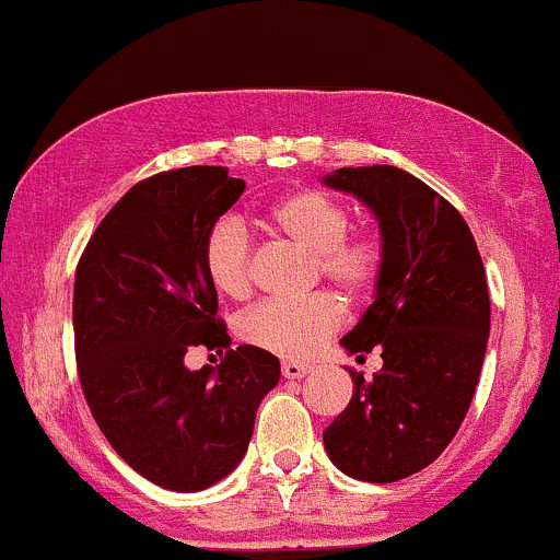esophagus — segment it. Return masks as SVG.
<instances>
[{"mask_svg":"<svg viewBox=\"0 0 560 560\" xmlns=\"http://www.w3.org/2000/svg\"><path fill=\"white\" fill-rule=\"evenodd\" d=\"M282 375L285 378H304V375L312 373V364H304V362H296V360H285L282 362Z\"/></svg>","mask_w":560,"mask_h":560,"instance_id":"obj_1","label":"esophagus"}]
</instances>
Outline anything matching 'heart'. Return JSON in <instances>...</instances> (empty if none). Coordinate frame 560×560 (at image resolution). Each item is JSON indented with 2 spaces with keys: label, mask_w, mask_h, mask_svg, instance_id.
<instances>
[{
  "label": "heart",
  "mask_w": 560,
  "mask_h": 560,
  "mask_svg": "<svg viewBox=\"0 0 560 560\" xmlns=\"http://www.w3.org/2000/svg\"><path fill=\"white\" fill-rule=\"evenodd\" d=\"M275 230L314 254L317 272L347 296H368L386 267V246L373 232L351 235L349 209L330 192L301 187L269 209ZM203 269L222 296L246 299L254 288V243L237 217H219L206 232ZM343 310L330 293L301 301H264L246 312L237 332L250 347L304 360L341 328Z\"/></svg>",
  "instance_id": "heart-1"
}]
</instances>
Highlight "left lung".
Returning a JSON list of instances; mask_svg holds the SVG:
<instances>
[{
  "mask_svg": "<svg viewBox=\"0 0 560 560\" xmlns=\"http://www.w3.org/2000/svg\"><path fill=\"white\" fill-rule=\"evenodd\" d=\"M378 217L386 267L375 301L341 338L351 354L381 349L364 381L323 431L332 466L392 483L431 466L466 418L489 338L483 261L460 211L397 166L338 168L323 179Z\"/></svg>",
  "mask_w": 560,
  "mask_h": 560,
  "instance_id": "obj_1",
  "label": "left lung"
}]
</instances>
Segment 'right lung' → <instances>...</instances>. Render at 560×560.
Masks as SVG:
<instances>
[{
	"label": "right lung",
	"instance_id": "obj_1",
	"mask_svg": "<svg viewBox=\"0 0 560 560\" xmlns=\"http://www.w3.org/2000/svg\"><path fill=\"white\" fill-rule=\"evenodd\" d=\"M246 190L224 166L153 174L105 213L73 282L81 392L100 431L137 474L198 492L246 455L259 401L280 381L269 351L230 349L203 269L211 224ZM225 349L187 371V348Z\"/></svg>",
	"mask_w": 560,
	"mask_h": 560
}]
</instances>
